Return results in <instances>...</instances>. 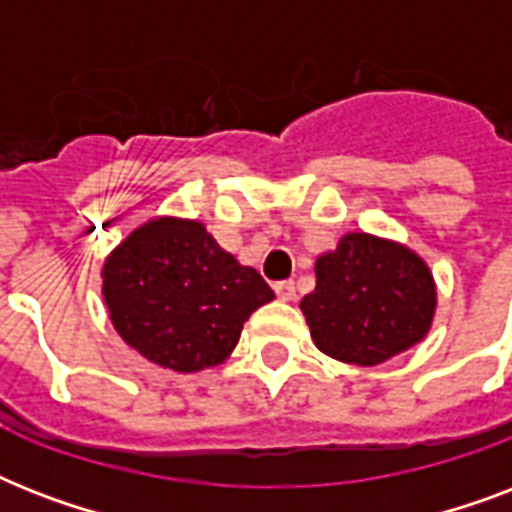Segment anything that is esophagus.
Wrapping results in <instances>:
<instances>
[{
    "mask_svg": "<svg viewBox=\"0 0 512 512\" xmlns=\"http://www.w3.org/2000/svg\"><path fill=\"white\" fill-rule=\"evenodd\" d=\"M276 295H279V300H284V303L295 300V295H297L295 281H279V284H276Z\"/></svg>",
    "mask_w": 512,
    "mask_h": 512,
    "instance_id": "esophagus-1",
    "label": "esophagus"
}]
</instances>
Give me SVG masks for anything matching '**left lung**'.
<instances>
[{
	"label": "left lung",
	"instance_id": "1",
	"mask_svg": "<svg viewBox=\"0 0 512 512\" xmlns=\"http://www.w3.org/2000/svg\"><path fill=\"white\" fill-rule=\"evenodd\" d=\"M300 311L316 348L356 366H377L428 335L436 281L417 252L372 233H345L316 260V289Z\"/></svg>",
	"mask_w": 512,
	"mask_h": 512
}]
</instances>
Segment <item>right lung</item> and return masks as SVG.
Wrapping results in <instances>:
<instances>
[{"instance_id": "add662e5", "label": "right lung", "mask_w": 512, "mask_h": 512, "mask_svg": "<svg viewBox=\"0 0 512 512\" xmlns=\"http://www.w3.org/2000/svg\"><path fill=\"white\" fill-rule=\"evenodd\" d=\"M100 276L122 340L183 374L223 364L244 321L273 300L255 268L225 252L204 223L183 217H154L135 228Z\"/></svg>"}]
</instances>
